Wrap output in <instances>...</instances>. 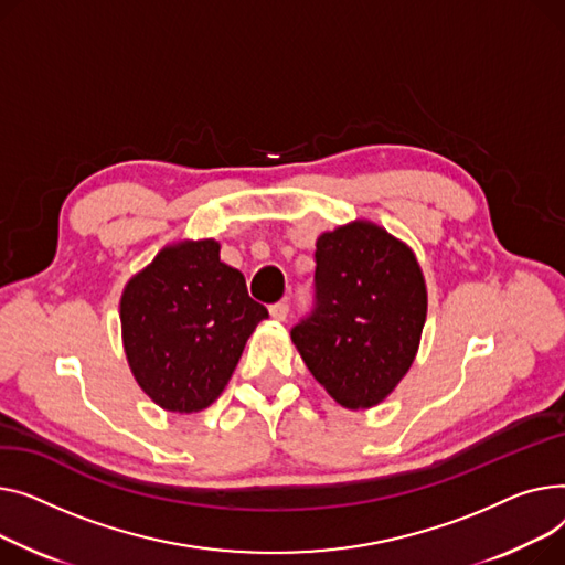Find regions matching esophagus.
<instances>
[{"label": "esophagus", "instance_id": "1", "mask_svg": "<svg viewBox=\"0 0 565 565\" xmlns=\"http://www.w3.org/2000/svg\"><path fill=\"white\" fill-rule=\"evenodd\" d=\"M269 312H271V317H274L276 321H285L287 315H289V303H285V301L274 303V306L269 308Z\"/></svg>", "mask_w": 565, "mask_h": 565}]
</instances>
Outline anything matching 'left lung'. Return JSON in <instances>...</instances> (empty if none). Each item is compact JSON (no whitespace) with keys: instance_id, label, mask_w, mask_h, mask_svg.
Returning <instances> with one entry per match:
<instances>
[{"instance_id":"obj_1","label":"left lung","mask_w":565,"mask_h":565,"mask_svg":"<svg viewBox=\"0 0 565 565\" xmlns=\"http://www.w3.org/2000/svg\"><path fill=\"white\" fill-rule=\"evenodd\" d=\"M315 303L291 328L312 376L344 408H372L415 360L426 287L413 250L374 223L323 232Z\"/></svg>"}]
</instances>
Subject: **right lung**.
<instances>
[{"mask_svg":"<svg viewBox=\"0 0 565 565\" xmlns=\"http://www.w3.org/2000/svg\"><path fill=\"white\" fill-rule=\"evenodd\" d=\"M218 250L214 239L166 246L120 298L131 374L166 411L198 413L214 404L255 326L269 317Z\"/></svg>","mask_w":565,"mask_h":565,"instance_id":"obj_1","label":"right lung"}]
</instances>
